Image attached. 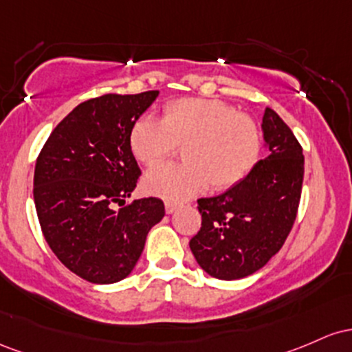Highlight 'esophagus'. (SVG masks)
<instances>
[{
    "label": "esophagus",
    "instance_id": "34e87169",
    "mask_svg": "<svg viewBox=\"0 0 352 352\" xmlns=\"http://www.w3.org/2000/svg\"><path fill=\"white\" fill-rule=\"evenodd\" d=\"M164 209H166V212H168V214H173V212H175L176 209H177V204L176 203H171V201H166Z\"/></svg>",
    "mask_w": 352,
    "mask_h": 352
}]
</instances>
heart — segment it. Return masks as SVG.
Listing matches in <instances>:
<instances>
[{"instance_id":"b5f03b06","label":"heart","mask_w":352,"mask_h":352,"mask_svg":"<svg viewBox=\"0 0 352 352\" xmlns=\"http://www.w3.org/2000/svg\"><path fill=\"white\" fill-rule=\"evenodd\" d=\"M184 146L183 164H161L143 179L148 195L184 201L209 184L216 191L238 186L254 171L263 151L258 123L219 100L183 98L168 102L161 121L143 116L129 131V148L146 166L168 160Z\"/></svg>"}]
</instances>
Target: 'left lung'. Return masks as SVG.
I'll return each instance as SVG.
<instances>
[{
	"label": "left lung",
	"instance_id": "1",
	"mask_svg": "<svg viewBox=\"0 0 352 352\" xmlns=\"http://www.w3.org/2000/svg\"><path fill=\"white\" fill-rule=\"evenodd\" d=\"M263 133L270 151L254 171L224 195L197 199L203 221L189 248L212 278L231 281L261 270L293 229L302 189V148L271 108L264 111Z\"/></svg>",
	"mask_w": 352,
	"mask_h": 352
}]
</instances>
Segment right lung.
<instances>
[{"instance_id":"obj_1","label":"right lung","mask_w":352,"mask_h":352,"mask_svg":"<svg viewBox=\"0 0 352 352\" xmlns=\"http://www.w3.org/2000/svg\"><path fill=\"white\" fill-rule=\"evenodd\" d=\"M157 94H102L81 102L39 151L33 188L39 226L59 261L89 283L124 279L164 216L160 197L114 209L141 176L129 131Z\"/></svg>"}]
</instances>
